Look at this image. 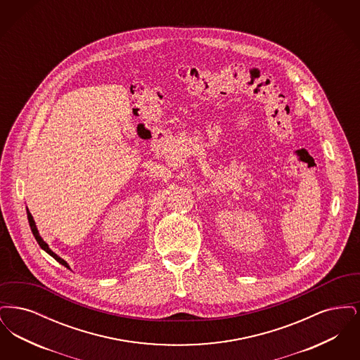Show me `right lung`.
I'll use <instances>...</instances> for the list:
<instances>
[{
    "label": "right lung",
    "instance_id": "1",
    "mask_svg": "<svg viewBox=\"0 0 360 360\" xmlns=\"http://www.w3.org/2000/svg\"><path fill=\"white\" fill-rule=\"evenodd\" d=\"M27 214H28V221H30V226H31V231H32V233H34V239L36 241L39 243V245L47 252V254H50L55 260H58L60 264H63L65 267H69V264H68V262L66 260H63L62 257H58L55 252H52L51 250H50V247H49V244L44 241V240L40 238V235H39V232H37V228H36V225H34V217H32V214L27 210Z\"/></svg>",
    "mask_w": 360,
    "mask_h": 360
}]
</instances>
